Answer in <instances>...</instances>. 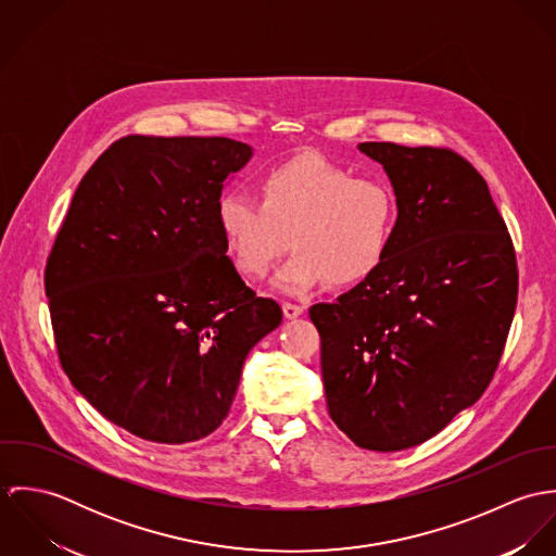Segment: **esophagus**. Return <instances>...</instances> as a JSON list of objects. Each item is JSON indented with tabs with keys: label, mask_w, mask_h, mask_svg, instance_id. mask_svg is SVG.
<instances>
[{
	"label": "esophagus",
	"mask_w": 556,
	"mask_h": 556,
	"mask_svg": "<svg viewBox=\"0 0 556 556\" xmlns=\"http://www.w3.org/2000/svg\"><path fill=\"white\" fill-rule=\"evenodd\" d=\"M282 313H285V317L287 318H298L304 315V308H302V306H298V304L285 302V304H282Z\"/></svg>",
	"instance_id": "34e87169"
}]
</instances>
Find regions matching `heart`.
I'll return each mask as SVG.
<instances>
[{
	"label": "heart",
	"mask_w": 556,
	"mask_h": 556,
	"mask_svg": "<svg viewBox=\"0 0 556 556\" xmlns=\"http://www.w3.org/2000/svg\"><path fill=\"white\" fill-rule=\"evenodd\" d=\"M261 203L238 190L216 201V225L239 271L265 278L289 239L295 252L276 278L282 293L300 295L331 282L351 287L377 274L396 236V190L379 177L304 154L269 168Z\"/></svg>",
	"instance_id": "b5f03b06"
}]
</instances>
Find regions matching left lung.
<instances>
[{"instance_id":"1","label":"left lung","mask_w":556,"mask_h":556,"mask_svg":"<svg viewBox=\"0 0 556 556\" xmlns=\"http://www.w3.org/2000/svg\"><path fill=\"white\" fill-rule=\"evenodd\" d=\"M396 190L381 269L315 304L329 417L357 445L400 452L441 432L492 381L518 300L507 227L485 179L445 148L359 143Z\"/></svg>"}]
</instances>
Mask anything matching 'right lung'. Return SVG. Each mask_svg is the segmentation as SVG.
I'll use <instances>...</instances> for the list:
<instances>
[{
    "label": "right lung",
    "instance_id": "1",
    "mask_svg": "<svg viewBox=\"0 0 556 556\" xmlns=\"http://www.w3.org/2000/svg\"><path fill=\"white\" fill-rule=\"evenodd\" d=\"M252 148L126 137L80 179L45 269L60 362L98 413L181 445L229 415L250 349L282 323L227 256L216 201Z\"/></svg>",
    "mask_w": 556,
    "mask_h": 556
}]
</instances>
